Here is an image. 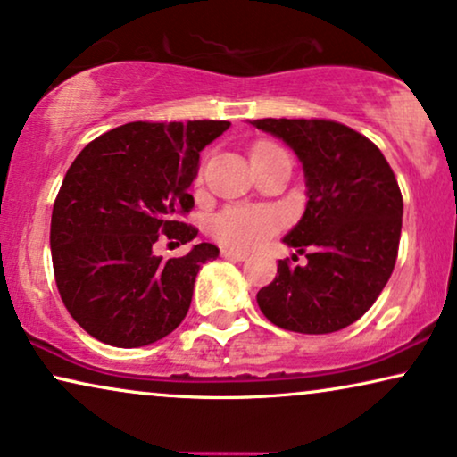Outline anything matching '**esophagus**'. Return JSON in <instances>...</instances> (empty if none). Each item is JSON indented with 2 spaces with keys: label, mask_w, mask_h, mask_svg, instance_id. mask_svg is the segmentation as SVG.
<instances>
[{
  "label": "esophagus",
  "mask_w": 457,
  "mask_h": 457,
  "mask_svg": "<svg viewBox=\"0 0 457 457\" xmlns=\"http://www.w3.org/2000/svg\"><path fill=\"white\" fill-rule=\"evenodd\" d=\"M220 253H222L224 260H237V262L247 260V253H245V252H235V249H227V247H224Z\"/></svg>",
  "instance_id": "1"
}]
</instances>
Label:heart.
I'll use <instances>...</instances> for the list:
<instances>
[{"label": "heart", "mask_w": 457, "mask_h": 457, "mask_svg": "<svg viewBox=\"0 0 457 457\" xmlns=\"http://www.w3.org/2000/svg\"><path fill=\"white\" fill-rule=\"evenodd\" d=\"M278 149L270 143H260L253 154ZM283 224L280 212L266 205H230L212 220V233L224 245L235 249H252L264 243Z\"/></svg>", "instance_id": "obj_1"}]
</instances>
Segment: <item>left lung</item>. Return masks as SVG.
I'll list each match as a JSON object with an SVG mask.
<instances>
[{
	"mask_svg": "<svg viewBox=\"0 0 457 457\" xmlns=\"http://www.w3.org/2000/svg\"><path fill=\"white\" fill-rule=\"evenodd\" d=\"M293 149L308 204L285 245L308 264L278 260L258 291L268 320L285 330L327 335L353 324L377 302L397 260L403 199L380 149L345 124L264 118L249 122Z\"/></svg>",
	"mask_w": 457,
	"mask_h": 457,
	"instance_id": "obj_1",
	"label": "left lung"
}]
</instances>
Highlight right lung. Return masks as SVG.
<instances>
[{
	"instance_id": "add662e5",
	"label": "right lung",
	"mask_w": 457,
	"mask_h": 457,
	"mask_svg": "<svg viewBox=\"0 0 457 457\" xmlns=\"http://www.w3.org/2000/svg\"><path fill=\"white\" fill-rule=\"evenodd\" d=\"M227 120L129 122L91 141L68 168L52 212L55 285L71 316L97 341L143 347L170 335L191 305L202 264L218 247L183 258L154 253L160 235L197 237L179 220L193 208L199 154Z\"/></svg>"
}]
</instances>
